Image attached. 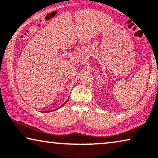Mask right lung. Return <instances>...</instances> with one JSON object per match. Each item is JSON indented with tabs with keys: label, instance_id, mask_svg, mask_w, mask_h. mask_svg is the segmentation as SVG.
<instances>
[{
	"label": "right lung",
	"instance_id": "obj_1",
	"mask_svg": "<svg viewBox=\"0 0 158 158\" xmlns=\"http://www.w3.org/2000/svg\"><path fill=\"white\" fill-rule=\"evenodd\" d=\"M67 101H68V100H67ZM67 101H66V102H67ZM66 102H65V103H66ZM65 103H64V104H65ZM64 105H62V106H60V107H62L63 106H64ZM56 110H57V109H56Z\"/></svg>",
	"mask_w": 158,
	"mask_h": 158
}]
</instances>
